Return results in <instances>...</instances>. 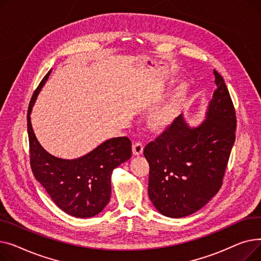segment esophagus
Wrapping results in <instances>:
<instances>
[{
  "label": "esophagus",
  "instance_id": "esophagus-1",
  "mask_svg": "<svg viewBox=\"0 0 261 261\" xmlns=\"http://www.w3.org/2000/svg\"><path fill=\"white\" fill-rule=\"evenodd\" d=\"M143 148H144V146H143L142 142H139V141L135 142L133 144V154L134 155H141L143 152Z\"/></svg>",
  "mask_w": 261,
  "mask_h": 261
}]
</instances>
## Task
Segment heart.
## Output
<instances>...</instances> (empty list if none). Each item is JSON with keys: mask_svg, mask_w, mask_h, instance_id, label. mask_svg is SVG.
Masks as SVG:
<instances>
[{"mask_svg": "<svg viewBox=\"0 0 261 261\" xmlns=\"http://www.w3.org/2000/svg\"><path fill=\"white\" fill-rule=\"evenodd\" d=\"M188 94L187 85H181L171 101L158 109L149 118L150 126L154 129H163L173 123L179 112L180 105Z\"/></svg>", "mask_w": 261, "mask_h": 261, "instance_id": "b5f03b06", "label": "heart"}]
</instances>
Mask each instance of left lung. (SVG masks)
Wrapping results in <instances>:
<instances>
[{
    "label": "left lung",
    "instance_id": "left-lung-1",
    "mask_svg": "<svg viewBox=\"0 0 261 261\" xmlns=\"http://www.w3.org/2000/svg\"><path fill=\"white\" fill-rule=\"evenodd\" d=\"M214 74L217 89L202 123L191 127L180 115L144 147L149 164L148 196L164 216L191 215L222 186L235 142L236 114L223 78L216 70Z\"/></svg>",
    "mask_w": 261,
    "mask_h": 261
}]
</instances>
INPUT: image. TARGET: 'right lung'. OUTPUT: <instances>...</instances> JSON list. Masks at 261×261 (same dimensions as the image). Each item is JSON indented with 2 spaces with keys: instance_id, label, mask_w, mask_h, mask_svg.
Returning a JSON list of instances; mask_svg holds the SVG:
<instances>
[{
  "instance_id": "right-lung-1",
  "label": "right lung",
  "mask_w": 261,
  "mask_h": 261,
  "mask_svg": "<svg viewBox=\"0 0 261 261\" xmlns=\"http://www.w3.org/2000/svg\"><path fill=\"white\" fill-rule=\"evenodd\" d=\"M50 71L35 90L28 106L30 166L36 179L61 210L74 217H93L110 202L113 171L132 157V142L127 137L112 138L85 156L72 160L48 154L34 133L30 114Z\"/></svg>"
}]
</instances>
